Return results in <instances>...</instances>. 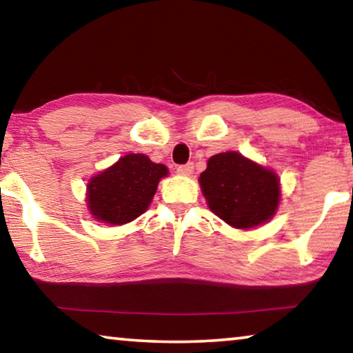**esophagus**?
<instances>
[{
	"instance_id": "1",
	"label": "esophagus",
	"mask_w": 353,
	"mask_h": 353,
	"mask_svg": "<svg viewBox=\"0 0 353 353\" xmlns=\"http://www.w3.org/2000/svg\"><path fill=\"white\" fill-rule=\"evenodd\" d=\"M177 172L181 176H190V174H193V163H187V165L177 166Z\"/></svg>"
}]
</instances>
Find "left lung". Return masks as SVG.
Returning <instances> with one entry per match:
<instances>
[{"label": "left lung", "mask_w": 353, "mask_h": 353, "mask_svg": "<svg viewBox=\"0 0 353 353\" xmlns=\"http://www.w3.org/2000/svg\"><path fill=\"white\" fill-rule=\"evenodd\" d=\"M199 185L208 208L238 230L270 222L281 203V179L276 172L234 150L210 157Z\"/></svg>", "instance_id": "obj_1"}]
</instances>
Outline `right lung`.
Masks as SVG:
<instances>
[{
  "label": "right lung",
  "mask_w": 353,
  "mask_h": 353,
  "mask_svg": "<svg viewBox=\"0 0 353 353\" xmlns=\"http://www.w3.org/2000/svg\"><path fill=\"white\" fill-rule=\"evenodd\" d=\"M166 176L168 168L161 163L144 154H128L88 181L87 208L99 223H130L149 209Z\"/></svg>",
  "instance_id": "1"
}]
</instances>
